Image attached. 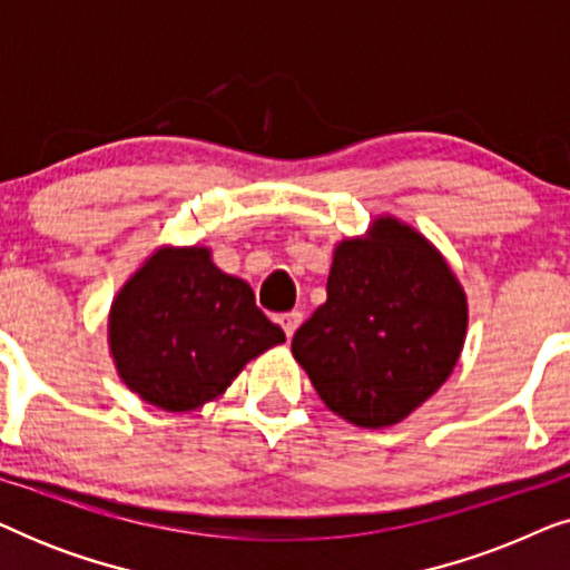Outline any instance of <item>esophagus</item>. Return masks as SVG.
I'll return each instance as SVG.
<instances>
[{
    "label": "esophagus",
    "mask_w": 570,
    "mask_h": 570,
    "mask_svg": "<svg viewBox=\"0 0 570 570\" xmlns=\"http://www.w3.org/2000/svg\"><path fill=\"white\" fill-rule=\"evenodd\" d=\"M279 324H283L287 337H293V334L298 332V326L303 324V314H301V311H291V314L279 316Z\"/></svg>",
    "instance_id": "obj_1"
}]
</instances>
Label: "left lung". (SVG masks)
I'll list each match as a JSON object with an SVG mask.
<instances>
[{
    "mask_svg": "<svg viewBox=\"0 0 570 570\" xmlns=\"http://www.w3.org/2000/svg\"><path fill=\"white\" fill-rule=\"evenodd\" d=\"M466 324V293L439 248L379 215L334 246L326 303L295 332L293 357L334 415L389 428L451 376Z\"/></svg>",
    "mask_w": 570,
    "mask_h": 570,
    "instance_id": "1",
    "label": "left lung"
}]
</instances>
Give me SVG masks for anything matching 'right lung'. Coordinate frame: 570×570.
Wrapping results in <instances>:
<instances>
[{"mask_svg":"<svg viewBox=\"0 0 570 570\" xmlns=\"http://www.w3.org/2000/svg\"><path fill=\"white\" fill-rule=\"evenodd\" d=\"M283 342L246 279L217 267L207 246L155 248L108 311L116 373L166 412L220 400L248 361Z\"/></svg>","mask_w":570,"mask_h":570,"instance_id":"obj_1","label":"right lung"}]
</instances>
